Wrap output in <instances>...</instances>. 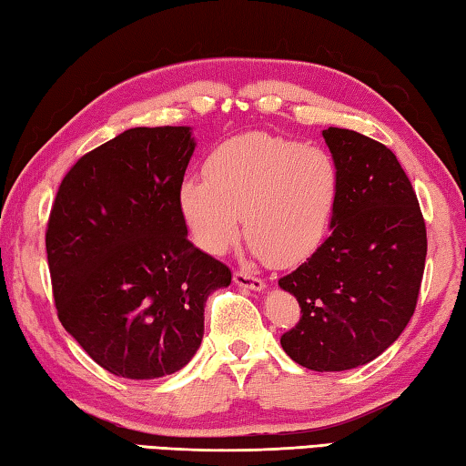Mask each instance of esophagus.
Instances as JSON below:
<instances>
[{
    "mask_svg": "<svg viewBox=\"0 0 466 466\" xmlns=\"http://www.w3.org/2000/svg\"><path fill=\"white\" fill-rule=\"evenodd\" d=\"M233 280H235V285H239L243 289H251V291H262V289L266 287L260 277H256V274H251L248 270H235Z\"/></svg>",
    "mask_w": 466,
    "mask_h": 466,
    "instance_id": "esophagus-1",
    "label": "esophagus"
}]
</instances>
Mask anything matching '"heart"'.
I'll return each mask as SVG.
<instances>
[{
    "label": "heart",
    "mask_w": 466,
    "mask_h": 466,
    "mask_svg": "<svg viewBox=\"0 0 466 466\" xmlns=\"http://www.w3.org/2000/svg\"><path fill=\"white\" fill-rule=\"evenodd\" d=\"M206 175L183 177L177 206L189 238L225 254L243 231L274 266L309 258L330 228L340 196V167L322 147L251 132L210 152Z\"/></svg>",
    "instance_id": "obj_1"
}]
</instances>
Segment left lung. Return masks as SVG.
<instances>
[{"label": "left lung", "mask_w": 466, "mask_h": 466, "mask_svg": "<svg viewBox=\"0 0 466 466\" xmlns=\"http://www.w3.org/2000/svg\"><path fill=\"white\" fill-rule=\"evenodd\" d=\"M340 167L332 233L279 280L301 308L280 337L285 353L314 371H342L382 355L413 316L427 233L399 158L353 129L322 132Z\"/></svg>", "instance_id": "1"}]
</instances>
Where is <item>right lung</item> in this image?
<instances>
[{"label": "right lung", "instance_id": "obj_1", "mask_svg": "<svg viewBox=\"0 0 466 466\" xmlns=\"http://www.w3.org/2000/svg\"><path fill=\"white\" fill-rule=\"evenodd\" d=\"M189 127H132L78 158L45 233L59 322L106 371L181 370L200 347L208 295L231 270L187 239L177 189Z\"/></svg>", "mask_w": 466, "mask_h": 466}]
</instances>
